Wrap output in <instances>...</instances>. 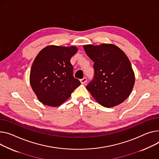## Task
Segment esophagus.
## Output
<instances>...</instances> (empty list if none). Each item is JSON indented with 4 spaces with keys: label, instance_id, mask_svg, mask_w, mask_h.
Instances as JSON below:
<instances>
[{
    "label": "esophagus",
    "instance_id": "1",
    "mask_svg": "<svg viewBox=\"0 0 159 159\" xmlns=\"http://www.w3.org/2000/svg\"><path fill=\"white\" fill-rule=\"evenodd\" d=\"M80 82H81L82 84H84L85 83H86V82H87V79H86V77H84V78L80 79Z\"/></svg>",
    "mask_w": 159,
    "mask_h": 159
}]
</instances>
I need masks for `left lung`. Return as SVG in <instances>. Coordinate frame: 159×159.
<instances>
[{"instance_id": "1", "label": "left lung", "mask_w": 159, "mask_h": 159, "mask_svg": "<svg viewBox=\"0 0 159 159\" xmlns=\"http://www.w3.org/2000/svg\"><path fill=\"white\" fill-rule=\"evenodd\" d=\"M94 62V75L86 86L92 97L105 107L116 106L127 98L134 84L135 74L125 52L111 43L83 46Z\"/></svg>"}]
</instances>
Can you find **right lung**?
<instances>
[{
    "mask_svg": "<svg viewBox=\"0 0 159 159\" xmlns=\"http://www.w3.org/2000/svg\"><path fill=\"white\" fill-rule=\"evenodd\" d=\"M78 51L75 46L48 45L42 49L32 65L29 80L39 101L57 107L80 85L73 76L70 59Z\"/></svg>",
    "mask_w": 159,
    "mask_h": 159,
    "instance_id": "obj_1",
    "label": "right lung"
}]
</instances>
